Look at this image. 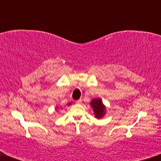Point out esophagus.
<instances>
[{
	"label": "esophagus",
	"mask_w": 161,
	"mask_h": 161,
	"mask_svg": "<svg viewBox=\"0 0 161 161\" xmlns=\"http://www.w3.org/2000/svg\"><path fill=\"white\" fill-rule=\"evenodd\" d=\"M76 104H80L81 103H82V100H81V99H80V100H76Z\"/></svg>",
	"instance_id": "esophagus-1"
}]
</instances>
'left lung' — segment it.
Returning <instances> with one entry per match:
<instances>
[{"label": "left lung", "mask_w": 161, "mask_h": 161, "mask_svg": "<svg viewBox=\"0 0 161 161\" xmlns=\"http://www.w3.org/2000/svg\"><path fill=\"white\" fill-rule=\"evenodd\" d=\"M91 105L97 118H101L105 115V107L103 104L101 99H94L91 102Z\"/></svg>", "instance_id": "1"}]
</instances>
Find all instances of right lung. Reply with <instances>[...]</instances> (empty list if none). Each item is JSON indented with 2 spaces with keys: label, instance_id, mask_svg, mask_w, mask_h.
<instances>
[{
  "label": "right lung",
  "instance_id": "add662e5",
  "mask_svg": "<svg viewBox=\"0 0 161 161\" xmlns=\"http://www.w3.org/2000/svg\"><path fill=\"white\" fill-rule=\"evenodd\" d=\"M70 104H71V103H69V105H70Z\"/></svg>",
  "mask_w": 161,
  "mask_h": 161
}]
</instances>
